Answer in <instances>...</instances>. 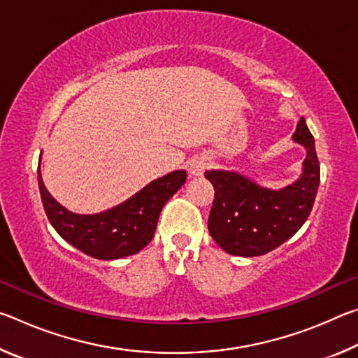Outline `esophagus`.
Segmentation results:
<instances>
[{"label":"esophagus","mask_w":358,"mask_h":358,"mask_svg":"<svg viewBox=\"0 0 358 358\" xmlns=\"http://www.w3.org/2000/svg\"><path fill=\"white\" fill-rule=\"evenodd\" d=\"M207 167H208V159L203 156H196L189 161V172L192 175H197V177L199 175H202Z\"/></svg>","instance_id":"34e87169"}]
</instances>
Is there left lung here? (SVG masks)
<instances>
[{
	"label": "left lung",
	"instance_id": "obj_1",
	"mask_svg": "<svg viewBox=\"0 0 358 358\" xmlns=\"http://www.w3.org/2000/svg\"><path fill=\"white\" fill-rule=\"evenodd\" d=\"M294 141L306 148V157L301 177L284 189H266L235 172H205L215 187L208 230L226 252L262 256L295 235L308 220L317 194L320 166L314 137L303 117Z\"/></svg>",
	"mask_w": 358,
	"mask_h": 358
}]
</instances>
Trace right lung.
<instances>
[{
    "label": "right lung",
    "mask_w": 358,
    "mask_h": 358,
    "mask_svg": "<svg viewBox=\"0 0 358 358\" xmlns=\"http://www.w3.org/2000/svg\"><path fill=\"white\" fill-rule=\"evenodd\" d=\"M41 199L48 221L62 237L88 256L102 260L136 254L155 237L164 203L186 181L185 171H175L151 181L129 201L99 215H76L63 208L42 183Z\"/></svg>",
    "instance_id": "right-lung-1"
}]
</instances>
